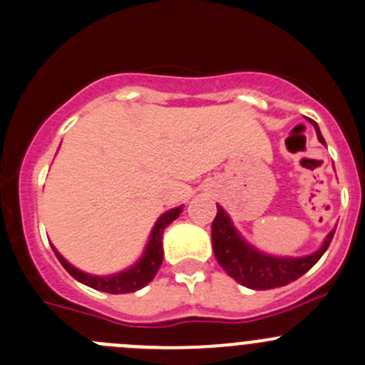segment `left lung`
<instances>
[{
  "mask_svg": "<svg viewBox=\"0 0 365 365\" xmlns=\"http://www.w3.org/2000/svg\"><path fill=\"white\" fill-rule=\"evenodd\" d=\"M312 125L319 143L327 146L319 126L316 123ZM334 233L335 228L328 233L319 250L310 255L303 257L271 255L247 242L242 233L235 228L228 212L217 205V215L212 222V247L219 265L225 269L228 277L253 291H267V289L284 287L303 277L323 257L334 239Z\"/></svg>",
  "mask_w": 365,
  "mask_h": 365,
  "instance_id": "1",
  "label": "left lung"
}]
</instances>
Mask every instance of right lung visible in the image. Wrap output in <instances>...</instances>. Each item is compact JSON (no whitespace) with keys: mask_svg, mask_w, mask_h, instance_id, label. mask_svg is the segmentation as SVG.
I'll use <instances>...</instances> for the list:
<instances>
[{"mask_svg":"<svg viewBox=\"0 0 365 365\" xmlns=\"http://www.w3.org/2000/svg\"><path fill=\"white\" fill-rule=\"evenodd\" d=\"M182 210H183V205L171 208V210H165L164 214L157 219L153 228H151L146 247H144L139 260H137L135 264L130 265V267L123 269V271L114 272V274H91V272L81 271V269L74 267L71 262H67L51 242L49 244H51L53 253L56 255V258H58L60 264L63 265V269L69 272L74 280L80 282V284L87 285V287H93L101 292H110V294H126V292H135L139 291V289L146 287V285L155 278L158 269H160L162 258H164V247H162L164 230L168 228L175 219H178V215L182 214Z\"/></svg>","mask_w":365,"mask_h":365,"instance_id":"add662e5","label":"right lung"}]
</instances>
